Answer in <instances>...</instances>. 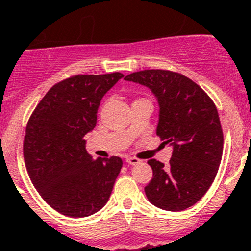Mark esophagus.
Segmentation results:
<instances>
[{
	"instance_id": "esophagus-1",
	"label": "esophagus",
	"mask_w": 251,
	"mask_h": 251,
	"mask_svg": "<svg viewBox=\"0 0 251 251\" xmlns=\"http://www.w3.org/2000/svg\"><path fill=\"white\" fill-rule=\"evenodd\" d=\"M126 162H127L128 165H132V166L141 163V161H139L138 158H134V157H127V158H126Z\"/></svg>"
}]
</instances>
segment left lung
<instances>
[{"label": "left lung", "instance_id": "obj_1", "mask_svg": "<svg viewBox=\"0 0 251 251\" xmlns=\"http://www.w3.org/2000/svg\"><path fill=\"white\" fill-rule=\"evenodd\" d=\"M124 80L147 86L159 105L157 134L172 147L170 165L150 159L153 178L145 187L152 205L182 211L201 200L216 177L224 136L214 101L178 73L143 70Z\"/></svg>", "mask_w": 251, "mask_h": 251}]
</instances>
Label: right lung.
I'll use <instances>...</instances> for the list:
<instances>
[{
    "mask_svg": "<svg viewBox=\"0 0 251 251\" xmlns=\"http://www.w3.org/2000/svg\"><path fill=\"white\" fill-rule=\"evenodd\" d=\"M121 73L76 75L46 93L26 127L24 158L37 192L60 214L86 217L109 200L123 162L93 159L84 137L94 129L100 100Z\"/></svg>",
    "mask_w": 251,
    "mask_h": 251,
    "instance_id": "right-lung-1",
    "label": "right lung"
}]
</instances>
